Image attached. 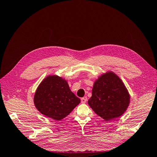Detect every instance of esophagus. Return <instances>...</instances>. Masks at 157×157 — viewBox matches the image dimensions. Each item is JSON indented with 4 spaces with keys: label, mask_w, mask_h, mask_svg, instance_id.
Wrapping results in <instances>:
<instances>
[{
    "label": "esophagus",
    "mask_w": 157,
    "mask_h": 157,
    "mask_svg": "<svg viewBox=\"0 0 157 157\" xmlns=\"http://www.w3.org/2000/svg\"><path fill=\"white\" fill-rule=\"evenodd\" d=\"M86 101H87V97H84L81 98V103H85L86 102Z\"/></svg>",
    "instance_id": "34e87169"
}]
</instances>
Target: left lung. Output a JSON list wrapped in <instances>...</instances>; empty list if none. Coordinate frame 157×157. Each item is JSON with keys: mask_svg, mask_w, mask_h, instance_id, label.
<instances>
[{"mask_svg": "<svg viewBox=\"0 0 157 157\" xmlns=\"http://www.w3.org/2000/svg\"><path fill=\"white\" fill-rule=\"evenodd\" d=\"M88 103L96 114L108 121L125 112L130 103V95L121 79L109 72L94 83Z\"/></svg>", "mask_w": 157, "mask_h": 157, "instance_id": "obj_1", "label": "left lung"}]
</instances>
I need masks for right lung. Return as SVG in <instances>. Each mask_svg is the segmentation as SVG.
Instances as JSON below:
<instances>
[{"label": "right lung", "instance_id": "add662e5", "mask_svg": "<svg viewBox=\"0 0 157 157\" xmlns=\"http://www.w3.org/2000/svg\"><path fill=\"white\" fill-rule=\"evenodd\" d=\"M80 102V99L70 89L68 82L58 76L45 78L34 96L37 110L56 120L67 117Z\"/></svg>", "mask_w": 157, "mask_h": 157}]
</instances>
